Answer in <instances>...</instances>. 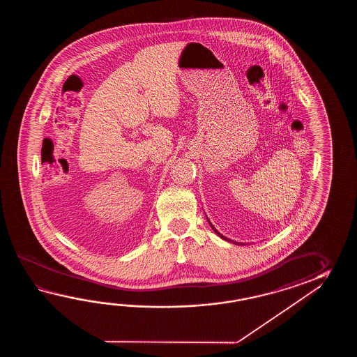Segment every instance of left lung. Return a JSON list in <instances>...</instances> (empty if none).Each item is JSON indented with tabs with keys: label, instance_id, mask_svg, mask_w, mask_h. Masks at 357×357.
Returning <instances> with one entry per match:
<instances>
[{
	"label": "left lung",
	"instance_id": "1",
	"mask_svg": "<svg viewBox=\"0 0 357 357\" xmlns=\"http://www.w3.org/2000/svg\"><path fill=\"white\" fill-rule=\"evenodd\" d=\"M209 223H211V222H209ZM211 226H212V225H211ZM212 228H213V229H214V232H217V235L220 236V237H222V238H225V240H228V238H226V237H225V236L220 235V232H218V231H217V229H215V228L213 227V226H212ZM229 241H231V240H229Z\"/></svg>",
	"mask_w": 357,
	"mask_h": 357
}]
</instances>
